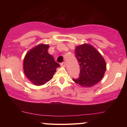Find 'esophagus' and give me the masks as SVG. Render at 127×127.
<instances>
[{
  "label": "esophagus",
  "instance_id": "1",
  "mask_svg": "<svg viewBox=\"0 0 127 127\" xmlns=\"http://www.w3.org/2000/svg\"><path fill=\"white\" fill-rule=\"evenodd\" d=\"M61 65H62V67H65V65H66V63H65V62H63L61 63Z\"/></svg>",
  "mask_w": 127,
  "mask_h": 127
}]
</instances>
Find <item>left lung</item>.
Returning a JSON list of instances; mask_svg holds the SVG:
<instances>
[{
	"instance_id": "8db88e82",
	"label": "left lung",
	"mask_w": 127,
	"mask_h": 127,
	"mask_svg": "<svg viewBox=\"0 0 127 127\" xmlns=\"http://www.w3.org/2000/svg\"><path fill=\"white\" fill-rule=\"evenodd\" d=\"M75 57L79 65L80 73L78 78H73L74 82L84 88H90L103 79L106 64L94 46L87 43L76 46Z\"/></svg>"
}]
</instances>
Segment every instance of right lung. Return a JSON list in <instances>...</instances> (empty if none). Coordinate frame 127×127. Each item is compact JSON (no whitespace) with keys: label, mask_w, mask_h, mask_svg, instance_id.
<instances>
[{"label":"right lung","mask_w":127,"mask_h":127,"mask_svg":"<svg viewBox=\"0 0 127 127\" xmlns=\"http://www.w3.org/2000/svg\"><path fill=\"white\" fill-rule=\"evenodd\" d=\"M48 45L40 44L26 54L23 62L24 74L34 85H42L52 78L60 64L48 52Z\"/></svg>","instance_id":"1"}]
</instances>
